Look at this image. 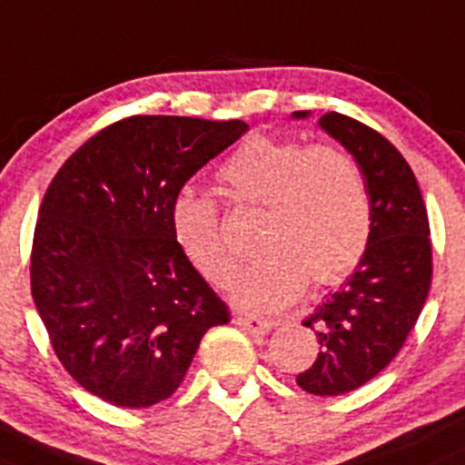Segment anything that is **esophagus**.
I'll return each instance as SVG.
<instances>
[{
	"instance_id": "1",
	"label": "esophagus",
	"mask_w": 465,
	"mask_h": 465,
	"mask_svg": "<svg viewBox=\"0 0 465 465\" xmlns=\"http://www.w3.org/2000/svg\"><path fill=\"white\" fill-rule=\"evenodd\" d=\"M235 324L242 326V329L251 335H267L273 326L269 320H262V317H253V315H235Z\"/></svg>"
}]
</instances>
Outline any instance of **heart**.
Listing matches in <instances>:
<instances>
[{"mask_svg":"<svg viewBox=\"0 0 465 465\" xmlns=\"http://www.w3.org/2000/svg\"><path fill=\"white\" fill-rule=\"evenodd\" d=\"M219 192L262 207L258 249L264 253L228 281L232 303L276 312L299 299L306 281L331 285L356 269L372 232V207L361 169L331 145L251 136L219 169ZM178 249L210 282L225 281L230 255L219 210L205 193L183 189L171 203Z\"/></svg>","mask_w":465,"mask_h":465,"instance_id":"b5f03b06","label":"heart"}]
</instances>
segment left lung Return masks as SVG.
<instances>
[{
  "mask_svg": "<svg viewBox=\"0 0 465 465\" xmlns=\"http://www.w3.org/2000/svg\"><path fill=\"white\" fill-rule=\"evenodd\" d=\"M308 116L292 114L294 121ZM317 123L356 159L372 207L370 244L356 272L303 322L315 331L320 353L296 383L333 397L377 377L404 347L431 285V242L418 180L400 150L342 114L329 112Z\"/></svg>",
  "mask_w": 465,
  "mask_h": 465,
  "instance_id": "8db88e82",
  "label": "left lung"
}]
</instances>
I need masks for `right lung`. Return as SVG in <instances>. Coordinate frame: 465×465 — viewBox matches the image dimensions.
I'll list each match as a JSON object with an SVG mask.
<instances>
[{
  "label": "right lung",
  "mask_w": 465,
  "mask_h": 465,
  "mask_svg": "<svg viewBox=\"0 0 465 465\" xmlns=\"http://www.w3.org/2000/svg\"><path fill=\"white\" fill-rule=\"evenodd\" d=\"M249 130L244 121L132 116L59 169L38 212L31 296L70 377L145 409L178 391L228 306L178 249L171 203Z\"/></svg>",
  "instance_id": "right-lung-1"
}]
</instances>
